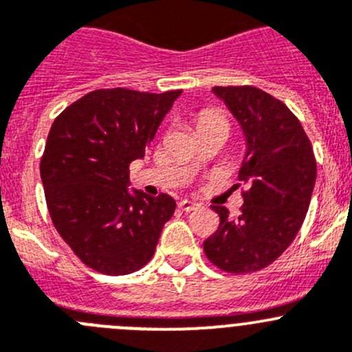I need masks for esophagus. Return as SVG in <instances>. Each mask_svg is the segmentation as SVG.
Listing matches in <instances>:
<instances>
[{"label": "esophagus", "mask_w": 352, "mask_h": 352, "mask_svg": "<svg viewBox=\"0 0 352 352\" xmlns=\"http://www.w3.org/2000/svg\"><path fill=\"white\" fill-rule=\"evenodd\" d=\"M179 209L182 210H195V209H199V204L197 202H192V200H186V199H183V200H179Z\"/></svg>", "instance_id": "obj_1"}]
</instances>
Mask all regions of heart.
I'll return each mask as SVG.
<instances>
[{"label":"heart","mask_w":352,"mask_h":352,"mask_svg":"<svg viewBox=\"0 0 352 352\" xmlns=\"http://www.w3.org/2000/svg\"><path fill=\"white\" fill-rule=\"evenodd\" d=\"M226 124L228 126V120H226V117L223 116L221 112H216V110H207V112H204L202 116L199 117V128H202V126H206V124Z\"/></svg>","instance_id":"1"}]
</instances>
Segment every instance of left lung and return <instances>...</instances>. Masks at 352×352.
Listing matches in <instances>:
<instances>
[{
  "label": "left lung",
  "instance_id": "obj_1",
  "mask_svg": "<svg viewBox=\"0 0 352 352\" xmlns=\"http://www.w3.org/2000/svg\"><path fill=\"white\" fill-rule=\"evenodd\" d=\"M212 91L245 135L239 179L247 190L236 219L226 207L212 206L219 226L204 242V252L226 273H254L278 259L299 233L316 182V159L299 119L270 93L254 86H214Z\"/></svg>",
  "mask_w": 352,
  "mask_h": 352
}]
</instances>
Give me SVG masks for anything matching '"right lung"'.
<instances>
[{
	"label": "right lung",
	"mask_w": 352,
	"mask_h": 352,
	"mask_svg": "<svg viewBox=\"0 0 352 352\" xmlns=\"http://www.w3.org/2000/svg\"><path fill=\"white\" fill-rule=\"evenodd\" d=\"M179 95L95 89L52 124L39 166L46 206L67 245L98 273L119 276L145 266L173 217V197L128 186L129 164L145 157Z\"/></svg>",
	"instance_id": "right-lung-1"
}]
</instances>
